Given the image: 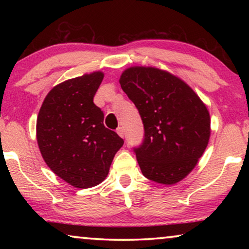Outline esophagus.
<instances>
[{
	"mask_svg": "<svg viewBox=\"0 0 249 249\" xmlns=\"http://www.w3.org/2000/svg\"><path fill=\"white\" fill-rule=\"evenodd\" d=\"M117 132H118V135L120 136V137H124V127H119L117 129Z\"/></svg>",
	"mask_w": 249,
	"mask_h": 249,
	"instance_id": "1",
	"label": "esophagus"
}]
</instances>
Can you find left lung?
<instances>
[{"label":"left lung","instance_id":"left-lung-1","mask_svg":"<svg viewBox=\"0 0 249 249\" xmlns=\"http://www.w3.org/2000/svg\"><path fill=\"white\" fill-rule=\"evenodd\" d=\"M119 81L144 124V139L134 147L142 175L163 185L180 181L209 142L205 104L181 79L156 68H129Z\"/></svg>","mask_w":249,"mask_h":249}]
</instances>
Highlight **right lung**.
<instances>
[{"label":"right lung","mask_w":249,"mask_h":249,"mask_svg":"<svg viewBox=\"0 0 249 249\" xmlns=\"http://www.w3.org/2000/svg\"><path fill=\"white\" fill-rule=\"evenodd\" d=\"M104 74L97 71L56 85L37 118V142L49 168L77 188H90L107 176L124 139L103 124L94 96Z\"/></svg>","instance_id":"right-lung-1"}]
</instances>
